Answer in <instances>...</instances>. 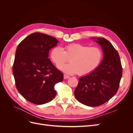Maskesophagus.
I'll use <instances>...</instances> for the list:
<instances>
[{
    "mask_svg": "<svg viewBox=\"0 0 133 133\" xmlns=\"http://www.w3.org/2000/svg\"><path fill=\"white\" fill-rule=\"evenodd\" d=\"M69 77L70 76H69V75H66V74H64V79H68V78H69Z\"/></svg>",
    "mask_w": 133,
    "mask_h": 133,
    "instance_id": "34e87169",
    "label": "esophagus"
}]
</instances>
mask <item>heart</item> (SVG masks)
I'll return each instance as SVG.
<instances>
[{
	"label": "heart",
	"instance_id": "heart-1",
	"mask_svg": "<svg viewBox=\"0 0 133 133\" xmlns=\"http://www.w3.org/2000/svg\"><path fill=\"white\" fill-rule=\"evenodd\" d=\"M50 57L54 65L59 67L69 61L71 63L59 67L67 74L79 75L89 74L96 70L102 63L103 53L98 47H90L79 43H71L63 49L55 47L50 51Z\"/></svg>",
	"mask_w": 133,
	"mask_h": 133
}]
</instances>
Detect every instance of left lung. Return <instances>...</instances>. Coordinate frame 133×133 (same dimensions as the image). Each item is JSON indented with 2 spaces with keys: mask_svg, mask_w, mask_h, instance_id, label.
Instances as JSON below:
<instances>
[{
  "mask_svg": "<svg viewBox=\"0 0 133 133\" xmlns=\"http://www.w3.org/2000/svg\"><path fill=\"white\" fill-rule=\"evenodd\" d=\"M95 42L102 46L103 61L93 72L79 78L74 90L78 101L89 107L109 101L117 92L123 73L119 54L112 44L103 38H97Z\"/></svg>",
  "mask_w": 133,
  "mask_h": 133,
  "instance_id": "obj_1",
  "label": "left lung"
}]
</instances>
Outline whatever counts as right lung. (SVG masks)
<instances>
[{
    "mask_svg": "<svg viewBox=\"0 0 133 133\" xmlns=\"http://www.w3.org/2000/svg\"><path fill=\"white\" fill-rule=\"evenodd\" d=\"M58 43L55 38L37 32L18 45L13 73L16 88L28 101L41 105L55 96L54 86L63 81V74L48 57L50 49Z\"/></svg>",
    "mask_w": 133,
    "mask_h": 133,
    "instance_id": "obj_1",
    "label": "right lung"
}]
</instances>
